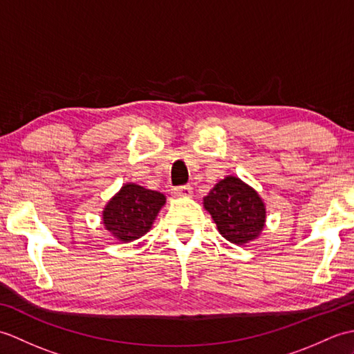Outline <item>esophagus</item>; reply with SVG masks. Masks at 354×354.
Wrapping results in <instances>:
<instances>
[{"instance_id": "34e87169", "label": "esophagus", "mask_w": 354, "mask_h": 354, "mask_svg": "<svg viewBox=\"0 0 354 354\" xmlns=\"http://www.w3.org/2000/svg\"><path fill=\"white\" fill-rule=\"evenodd\" d=\"M173 193H175V196H183V198H189L192 196L193 193V189L190 185H181V187H176L175 190H173Z\"/></svg>"}]
</instances>
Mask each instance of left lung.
I'll list each match as a JSON object with an SVG mask.
<instances>
[{"instance_id": "obj_1", "label": "left lung", "mask_w": 354, "mask_h": 354, "mask_svg": "<svg viewBox=\"0 0 354 354\" xmlns=\"http://www.w3.org/2000/svg\"><path fill=\"white\" fill-rule=\"evenodd\" d=\"M204 207L231 243L251 242L265 227L266 208L259 193L236 176L217 183L204 198Z\"/></svg>"}]
</instances>
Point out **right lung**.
<instances>
[{"mask_svg":"<svg viewBox=\"0 0 354 354\" xmlns=\"http://www.w3.org/2000/svg\"><path fill=\"white\" fill-rule=\"evenodd\" d=\"M164 204L162 193L137 184H124L104 207L103 225L120 242H132L152 228Z\"/></svg>","mask_w":354,"mask_h":354,"instance_id":"1","label":"right lung"}]
</instances>
